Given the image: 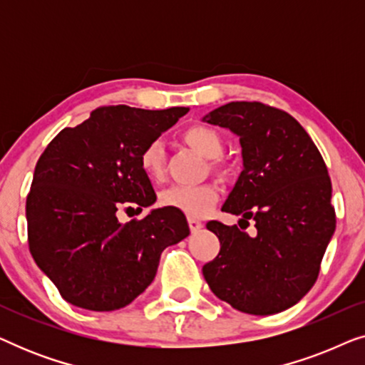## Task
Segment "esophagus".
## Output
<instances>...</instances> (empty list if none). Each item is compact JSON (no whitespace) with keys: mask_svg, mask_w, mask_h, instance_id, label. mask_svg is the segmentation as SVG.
Masks as SVG:
<instances>
[{"mask_svg":"<svg viewBox=\"0 0 365 365\" xmlns=\"http://www.w3.org/2000/svg\"><path fill=\"white\" fill-rule=\"evenodd\" d=\"M189 227H191L192 232H197L199 229L202 227V222L199 221V219H196V217H189Z\"/></svg>","mask_w":365,"mask_h":365,"instance_id":"obj_1","label":"esophagus"}]
</instances>
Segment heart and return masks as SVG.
<instances>
[{
	"instance_id": "obj_1",
	"label": "heart",
	"mask_w": 365,
	"mask_h": 365,
	"mask_svg": "<svg viewBox=\"0 0 365 365\" xmlns=\"http://www.w3.org/2000/svg\"><path fill=\"white\" fill-rule=\"evenodd\" d=\"M182 139L187 146L207 159H216L222 154V138L216 129L196 124L182 133ZM143 171L151 179H159L164 173V149L159 141L149 143L139 156ZM216 166L219 164L216 163ZM219 192L212 184H197V186H171L161 192L159 201L163 206L178 209L191 217H201L216 204Z\"/></svg>"
}]
</instances>
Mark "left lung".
Segmentation results:
<instances>
[{
  "label": "left lung",
  "instance_id": "1",
  "mask_svg": "<svg viewBox=\"0 0 365 365\" xmlns=\"http://www.w3.org/2000/svg\"><path fill=\"white\" fill-rule=\"evenodd\" d=\"M201 121L239 138L242 171L222 211L252 219L256 236L211 221L221 251L204 264L211 291L237 311L269 316L292 307L319 276L336 231L326 163L291 114L262 103L234 101Z\"/></svg>",
  "mask_w": 365,
  "mask_h": 365
}]
</instances>
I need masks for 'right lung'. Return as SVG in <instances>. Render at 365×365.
<instances>
[{
    "label": "right lung",
    "instance_id": "right-lung-1",
    "mask_svg": "<svg viewBox=\"0 0 365 365\" xmlns=\"http://www.w3.org/2000/svg\"><path fill=\"white\" fill-rule=\"evenodd\" d=\"M187 111L99 108L38 159L26 199L29 251L66 302L88 311L128 306L156 277L164 249L189 236L184 212L168 206L141 221L116 216L121 206L156 202L139 156Z\"/></svg>",
    "mask_w": 365,
    "mask_h": 365
}]
</instances>
